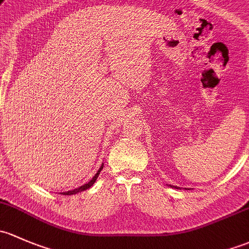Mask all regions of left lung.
I'll return each mask as SVG.
<instances>
[{
    "instance_id": "obj_1",
    "label": "left lung",
    "mask_w": 249,
    "mask_h": 249,
    "mask_svg": "<svg viewBox=\"0 0 249 249\" xmlns=\"http://www.w3.org/2000/svg\"><path fill=\"white\" fill-rule=\"evenodd\" d=\"M169 186L173 187V188H176V189H182V188H180V187H178V186H171V184H169ZM184 189H189V188H184Z\"/></svg>"
}]
</instances>
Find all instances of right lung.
I'll use <instances>...</instances> for the list:
<instances>
[{"instance_id": "obj_1", "label": "right lung", "mask_w": 249, "mask_h": 249, "mask_svg": "<svg viewBox=\"0 0 249 249\" xmlns=\"http://www.w3.org/2000/svg\"><path fill=\"white\" fill-rule=\"evenodd\" d=\"M103 165H104V164H102V165H101V168H99V169H98V171H97V173H96V175H94L93 178H91V180H89V182H87V183L83 184V186L78 187V188H75V189H71V191H67V192H61L60 194H63V196H73V194L80 193V192H84V191H86V189L91 188V187L93 186V183H94V182H96L97 178H98V175H99V174H101L102 169H103Z\"/></svg>"}]
</instances>
